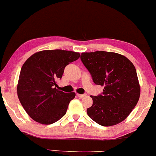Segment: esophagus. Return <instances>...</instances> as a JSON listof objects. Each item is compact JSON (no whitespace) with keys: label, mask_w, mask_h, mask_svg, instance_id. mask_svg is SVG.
Masks as SVG:
<instances>
[{"label":"esophagus","mask_w":156,"mask_h":156,"mask_svg":"<svg viewBox=\"0 0 156 156\" xmlns=\"http://www.w3.org/2000/svg\"><path fill=\"white\" fill-rule=\"evenodd\" d=\"M86 95H87V94H77V96L78 97V98H84Z\"/></svg>","instance_id":"obj_1"}]
</instances>
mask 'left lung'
<instances>
[{
	"label": "left lung",
	"mask_w": 156,
	"mask_h": 156,
	"mask_svg": "<svg viewBox=\"0 0 156 156\" xmlns=\"http://www.w3.org/2000/svg\"><path fill=\"white\" fill-rule=\"evenodd\" d=\"M80 60L94 83L104 87L101 94L90 96L93 104L87 110L89 117L103 126H112L125 120L140 96L133 63L124 55L106 51L82 53Z\"/></svg>",
	"instance_id": "1"
}]
</instances>
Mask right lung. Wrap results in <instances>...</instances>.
Returning <instances> with one entry per match:
<instances>
[{"mask_svg":"<svg viewBox=\"0 0 156 156\" xmlns=\"http://www.w3.org/2000/svg\"><path fill=\"white\" fill-rule=\"evenodd\" d=\"M79 53L64 50L37 52L23 64L17 84V95L27 114L34 120L50 125L65 115L75 92L59 91L56 81L64 68L78 59Z\"/></svg>","mask_w":156,"mask_h":156,"instance_id":"obj_1","label":"right lung"}]
</instances>
